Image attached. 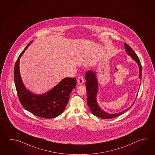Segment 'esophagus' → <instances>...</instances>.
<instances>
[{
  "mask_svg": "<svg viewBox=\"0 0 155 155\" xmlns=\"http://www.w3.org/2000/svg\"><path fill=\"white\" fill-rule=\"evenodd\" d=\"M77 82H78V84L80 85H82V84L84 82V79L81 75H79L78 80H77Z\"/></svg>",
  "mask_w": 155,
  "mask_h": 155,
  "instance_id": "34e87169",
  "label": "esophagus"
}]
</instances>
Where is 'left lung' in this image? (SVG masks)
Wrapping results in <instances>:
<instances>
[{
    "instance_id": "left-lung-1",
    "label": "left lung",
    "mask_w": 155,
    "mask_h": 155,
    "mask_svg": "<svg viewBox=\"0 0 155 155\" xmlns=\"http://www.w3.org/2000/svg\"><path fill=\"white\" fill-rule=\"evenodd\" d=\"M124 45H125L124 46H125L126 52L138 64V68H139L138 76L140 79H141L142 66L138 56L129 45H127L126 43H124ZM85 80L86 81L85 84L86 92H87V105L92 114L94 115L97 117H99L101 119H112L114 117L121 115L126 111L131 109V107L135 102H134L132 105L131 106L129 109H127L122 112H119L117 114H110L109 113L101 110V109L99 107V105L97 102V94L99 90V86H98V81L96 78L95 72L92 70H89L87 73H86Z\"/></svg>"
}]
</instances>
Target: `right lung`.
I'll list each match as a JSON object with an SVG mask.
<instances>
[{"mask_svg":"<svg viewBox=\"0 0 155 155\" xmlns=\"http://www.w3.org/2000/svg\"><path fill=\"white\" fill-rule=\"evenodd\" d=\"M31 41L18 57L14 69V77L17 94L24 108L34 115L44 119H53L65 110L70 94L76 86L75 78H65L49 91L36 95L27 90L20 76L19 61Z\"/></svg>","mask_w":155,"mask_h":155,"instance_id":"obj_1","label":"right lung"}]
</instances>
